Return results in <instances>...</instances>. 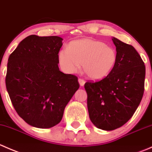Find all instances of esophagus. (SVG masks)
Instances as JSON below:
<instances>
[{"mask_svg":"<svg viewBox=\"0 0 152 152\" xmlns=\"http://www.w3.org/2000/svg\"><path fill=\"white\" fill-rule=\"evenodd\" d=\"M79 85H80L81 87H83L85 84V81L84 80V79H79Z\"/></svg>","mask_w":152,"mask_h":152,"instance_id":"esophagus-1","label":"esophagus"}]
</instances>
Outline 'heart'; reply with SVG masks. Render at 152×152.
Masks as SVG:
<instances>
[{"mask_svg": "<svg viewBox=\"0 0 152 152\" xmlns=\"http://www.w3.org/2000/svg\"><path fill=\"white\" fill-rule=\"evenodd\" d=\"M61 69L68 74L82 68L89 78L94 80L107 76L117 62V53L112 47L96 39H77L65 47L58 53Z\"/></svg>", "mask_w": 152, "mask_h": 152, "instance_id": "obj_1", "label": "heart"}]
</instances>
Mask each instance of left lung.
<instances>
[{
    "instance_id": "1",
    "label": "left lung",
    "mask_w": 152,
    "mask_h": 152,
    "mask_svg": "<svg viewBox=\"0 0 152 152\" xmlns=\"http://www.w3.org/2000/svg\"><path fill=\"white\" fill-rule=\"evenodd\" d=\"M117 62L99 82H87V109L90 121L97 128L112 131L132 117L144 92L145 67L134 47L113 37Z\"/></svg>"
}]
</instances>
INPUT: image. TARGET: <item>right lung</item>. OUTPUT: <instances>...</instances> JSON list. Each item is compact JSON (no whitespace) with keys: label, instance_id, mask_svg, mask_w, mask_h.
<instances>
[{"label":"right lung","instance_id":"right-lung-1","mask_svg":"<svg viewBox=\"0 0 152 152\" xmlns=\"http://www.w3.org/2000/svg\"><path fill=\"white\" fill-rule=\"evenodd\" d=\"M62 39L30 35L10 54L6 86L20 117L34 127L47 129L61 121L64 110L79 88L78 78L58 66Z\"/></svg>","mask_w":152,"mask_h":152}]
</instances>
